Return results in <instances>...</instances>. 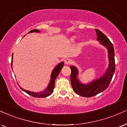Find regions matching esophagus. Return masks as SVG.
<instances>
[{
    "mask_svg": "<svg viewBox=\"0 0 127 127\" xmlns=\"http://www.w3.org/2000/svg\"><path fill=\"white\" fill-rule=\"evenodd\" d=\"M64 63L67 65L70 64L71 63V60L69 59H66L64 60Z\"/></svg>",
    "mask_w": 127,
    "mask_h": 127,
    "instance_id": "34e87169",
    "label": "esophagus"
}]
</instances>
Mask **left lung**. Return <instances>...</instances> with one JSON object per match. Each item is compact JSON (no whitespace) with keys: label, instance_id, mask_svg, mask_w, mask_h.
<instances>
[{"label":"left lung","instance_id":"left-lung-1","mask_svg":"<svg viewBox=\"0 0 127 127\" xmlns=\"http://www.w3.org/2000/svg\"><path fill=\"white\" fill-rule=\"evenodd\" d=\"M97 36V39L107 48L108 51L109 64L107 71L101 78L96 79L88 85H83L77 80L76 76L78 74L77 68L74 66H70L71 69V87L76 94L83 97H89L96 95L99 93L104 91L109 86L115 71V51L112 42L103 33L96 29Z\"/></svg>","mask_w":127,"mask_h":127}]
</instances>
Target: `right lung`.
Instances as JSON below:
<instances>
[{
  "label": "right lung",
  "mask_w": 127,
  "mask_h": 127,
  "mask_svg": "<svg viewBox=\"0 0 127 127\" xmlns=\"http://www.w3.org/2000/svg\"><path fill=\"white\" fill-rule=\"evenodd\" d=\"M39 32V31L38 30H33L30 31L28 33L31 32ZM12 57H13V54L12 56V62H11V67L12 68ZM64 65V63L62 62L60 63L53 70V72L51 74V80H50V84L48 85V88H47V89H45V91L43 92H41L39 93H36V92H30L28 91H26L24 90V89L21 88V89L23 91H24L25 92L28 94L32 96L35 97H45L51 95L52 93L53 92V90L54 88V83H55V80H56V77H57V76L59 75V74L60 72V71L62 70V68H63Z\"/></svg>",
  "instance_id": "add662e5"
}]
</instances>
